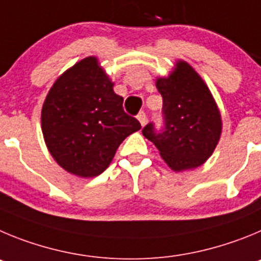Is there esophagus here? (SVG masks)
<instances>
[{"label": "esophagus", "mask_w": 261, "mask_h": 261, "mask_svg": "<svg viewBox=\"0 0 261 261\" xmlns=\"http://www.w3.org/2000/svg\"><path fill=\"white\" fill-rule=\"evenodd\" d=\"M136 118L139 119L140 125H142V126L145 125V122H147V116H145L144 112H139V114L136 116Z\"/></svg>", "instance_id": "esophagus-1"}]
</instances>
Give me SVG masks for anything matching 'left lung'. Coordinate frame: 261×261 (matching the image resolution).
I'll return each mask as SVG.
<instances>
[{
  "label": "left lung",
  "instance_id": "left-lung-1",
  "mask_svg": "<svg viewBox=\"0 0 261 261\" xmlns=\"http://www.w3.org/2000/svg\"><path fill=\"white\" fill-rule=\"evenodd\" d=\"M163 96V126L143 127L173 170L198 168L215 151L221 134V116L211 91L194 69L178 62L168 78L157 79Z\"/></svg>",
  "mask_w": 261,
  "mask_h": 261
}]
</instances>
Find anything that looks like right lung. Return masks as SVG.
Instances as JSON below:
<instances>
[{
  "label": "right lung",
  "mask_w": 261,
  "mask_h": 261,
  "mask_svg": "<svg viewBox=\"0 0 261 261\" xmlns=\"http://www.w3.org/2000/svg\"><path fill=\"white\" fill-rule=\"evenodd\" d=\"M46 147L65 170L96 177L112 163L117 148L142 125L123 110L95 57L67 70L49 91L41 112Z\"/></svg>",
  "instance_id": "obj_1"
}]
</instances>
